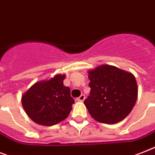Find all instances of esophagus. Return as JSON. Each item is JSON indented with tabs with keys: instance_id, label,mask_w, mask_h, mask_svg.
<instances>
[{
	"instance_id": "1",
	"label": "esophagus",
	"mask_w": 155,
	"mask_h": 155,
	"mask_svg": "<svg viewBox=\"0 0 155 155\" xmlns=\"http://www.w3.org/2000/svg\"><path fill=\"white\" fill-rule=\"evenodd\" d=\"M85 99V95H81L79 98H77V101L80 102H83Z\"/></svg>"
}]
</instances>
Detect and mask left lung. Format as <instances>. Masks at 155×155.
<instances>
[{"instance_id":"obj_1","label":"left lung","mask_w":155,"mask_h":155,"mask_svg":"<svg viewBox=\"0 0 155 155\" xmlns=\"http://www.w3.org/2000/svg\"><path fill=\"white\" fill-rule=\"evenodd\" d=\"M90 95L84 100L91 116L99 123L114 124L131 111L138 97L134 75L104 64L88 71Z\"/></svg>"}]
</instances>
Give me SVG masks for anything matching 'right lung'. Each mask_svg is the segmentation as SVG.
<instances>
[{"label": "right lung", "instance_id": "1", "mask_svg": "<svg viewBox=\"0 0 155 155\" xmlns=\"http://www.w3.org/2000/svg\"><path fill=\"white\" fill-rule=\"evenodd\" d=\"M65 75L34 84L21 97L28 116L37 124L53 126L68 118L75 103L70 88L64 85Z\"/></svg>", "mask_w": 155, "mask_h": 155}]
</instances>
